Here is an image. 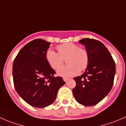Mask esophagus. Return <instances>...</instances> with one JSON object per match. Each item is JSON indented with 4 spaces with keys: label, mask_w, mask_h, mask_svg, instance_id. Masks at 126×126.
Wrapping results in <instances>:
<instances>
[{
    "label": "esophagus",
    "mask_w": 126,
    "mask_h": 126,
    "mask_svg": "<svg viewBox=\"0 0 126 126\" xmlns=\"http://www.w3.org/2000/svg\"><path fill=\"white\" fill-rule=\"evenodd\" d=\"M63 80H64V82H66L67 81V80H69V78H64V79H63Z\"/></svg>",
    "instance_id": "1"
}]
</instances>
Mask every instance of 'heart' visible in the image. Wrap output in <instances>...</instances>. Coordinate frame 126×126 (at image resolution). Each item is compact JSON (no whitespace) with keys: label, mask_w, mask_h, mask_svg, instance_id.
Listing matches in <instances>:
<instances>
[{"label":"heart","mask_w":126,"mask_h":126,"mask_svg":"<svg viewBox=\"0 0 126 126\" xmlns=\"http://www.w3.org/2000/svg\"><path fill=\"white\" fill-rule=\"evenodd\" d=\"M58 52L48 49L46 52V59L50 66L54 69H58L66 59L68 65L61 67L57 70V75L64 78L77 75L80 70H85L90 63V55L86 49L72 43L61 44L56 47Z\"/></svg>","instance_id":"obj_1"}]
</instances>
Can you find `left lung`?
Returning <instances> with one entry per match:
<instances>
[{
    "mask_svg": "<svg viewBox=\"0 0 126 126\" xmlns=\"http://www.w3.org/2000/svg\"><path fill=\"white\" fill-rule=\"evenodd\" d=\"M90 55V63L84 74L74 77L76 86L73 94L79 103L93 106L107 95L113 85L116 65L111 54L101 42L83 38L79 41Z\"/></svg>",
    "mask_w": 126,
    "mask_h": 126,
    "instance_id": "obj_1",
    "label": "left lung"
}]
</instances>
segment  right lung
Segmentation results:
<instances>
[{
	"label": "right lung",
	"mask_w": 126,
	"mask_h": 126,
	"mask_svg": "<svg viewBox=\"0 0 126 126\" xmlns=\"http://www.w3.org/2000/svg\"><path fill=\"white\" fill-rule=\"evenodd\" d=\"M51 43L36 39L19 51L13 63L14 87L18 94L33 107L45 108L56 100L57 92L65 83L46 59Z\"/></svg>",
	"instance_id": "right-lung-1"
}]
</instances>
